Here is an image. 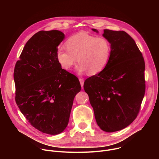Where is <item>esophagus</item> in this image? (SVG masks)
Returning <instances> with one entry per match:
<instances>
[{
    "label": "esophagus",
    "instance_id": "1",
    "mask_svg": "<svg viewBox=\"0 0 159 159\" xmlns=\"http://www.w3.org/2000/svg\"><path fill=\"white\" fill-rule=\"evenodd\" d=\"M79 81H80V85H81L82 87L83 88L84 83V79L83 78H79Z\"/></svg>",
    "mask_w": 159,
    "mask_h": 159
}]
</instances>
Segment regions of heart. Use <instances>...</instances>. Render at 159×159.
Segmentation results:
<instances>
[{"instance_id":"heart-1","label":"heart","mask_w":159,"mask_h":159,"mask_svg":"<svg viewBox=\"0 0 159 159\" xmlns=\"http://www.w3.org/2000/svg\"><path fill=\"white\" fill-rule=\"evenodd\" d=\"M65 46L66 50L60 48L57 52L58 62L63 69L69 70L77 58V70L80 74H99L106 69L111 58V44L104 37L79 33L68 38Z\"/></svg>"}]
</instances>
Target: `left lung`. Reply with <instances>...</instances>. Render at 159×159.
Masks as SVG:
<instances>
[{"label":"left lung","instance_id":"obj_1","mask_svg":"<svg viewBox=\"0 0 159 159\" xmlns=\"http://www.w3.org/2000/svg\"><path fill=\"white\" fill-rule=\"evenodd\" d=\"M102 36L111 44L109 61L102 72L85 80L84 88L98 125L115 132L129 125L139 114L145 92V61L125 31L104 30Z\"/></svg>","mask_w":159,"mask_h":159}]
</instances>
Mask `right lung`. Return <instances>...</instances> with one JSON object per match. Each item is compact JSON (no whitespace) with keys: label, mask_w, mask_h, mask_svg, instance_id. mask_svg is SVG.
<instances>
[{"label":"right lung","mask_w":159,"mask_h":159,"mask_svg":"<svg viewBox=\"0 0 159 159\" xmlns=\"http://www.w3.org/2000/svg\"><path fill=\"white\" fill-rule=\"evenodd\" d=\"M65 34L40 31L26 43L15 65V100L20 112L39 131L61 133L67 126L73 102L80 91L78 78L62 69L57 58Z\"/></svg>","instance_id":"right-lung-1"}]
</instances>
